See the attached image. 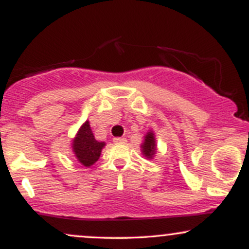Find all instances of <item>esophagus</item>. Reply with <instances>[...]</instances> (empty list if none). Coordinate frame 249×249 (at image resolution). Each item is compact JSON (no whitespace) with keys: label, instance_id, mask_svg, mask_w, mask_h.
<instances>
[{"label":"esophagus","instance_id":"esophagus-1","mask_svg":"<svg viewBox=\"0 0 249 249\" xmlns=\"http://www.w3.org/2000/svg\"><path fill=\"white\" fill-rule=\"evenodd\" d=\"M113 142H117V144H124V142H126V138H123V137H116V138H113Z\"/></svg>","mask_w":249,"mask_h":249}]
</instances>
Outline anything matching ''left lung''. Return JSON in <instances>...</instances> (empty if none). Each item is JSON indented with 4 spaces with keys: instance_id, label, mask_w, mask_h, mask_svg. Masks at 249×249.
<instances>
[{
    "instance_id": "obj_1",
    "label": "left lung",
    "mask_w": 249,
    "mask_h": 249,
    "mask_svg": "<svg viewBox=\"0 0 249 249\" xmlns=\"http://www.w3.org/2000/svg\"><path fill=\"white\" fill-rule=\"evenodd\" d=\"M142 154H145V157H147V158H152L153 154L156 153V139H154V134L152 131L146 134L145 142L142 145Z\"/></svg>"
}]
</instances>
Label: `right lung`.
Here are the masks:
<instances>
[{
	"mask_svg": "<svg viewBox=\"0 0 249 249\" xmlns=\"http://www.w3.org/2000/svg\"><path fill=\"white\" fill-rule=\"evenodd\" d=\"M105 146V142H97L91 131L89 122H85L79 128L77 137L73 141L72 148L76 154V158L83 166H91L99 159L102 148Z\"/></svg>",
	"mask_w": 249,
	"mask_h": 249,
	"instance_id": "1",
	"label": "right lung"
}]
</instances>
